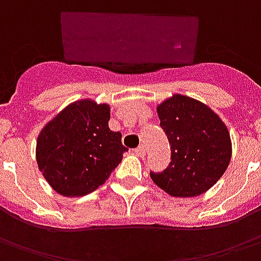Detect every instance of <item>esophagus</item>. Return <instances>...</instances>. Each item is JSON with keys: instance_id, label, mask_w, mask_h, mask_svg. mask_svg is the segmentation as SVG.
<instances>
[{"instance_id": "esophagus-1", "label": "esophagus", "mask_w": 261, "mask_h": 261, "mask_svg": "<svg viewBox=\"0 0 261 261\" xmlns=\"http://www.w3.org/2000/svg\"><path fill=\"white\" fill-rule=\"evenodd\" d=\"M135 153L138 154L139 157H144V154H146V150H144L143 144H140L139 147H136V149H135Z\"/></svg>"}]
</instances>
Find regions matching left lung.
I'll return each instance as SVG.
<instances>
[{
  "mask_svg": "<svg viewBox=\"0 0 261 261\" xmlns=\"http://www.w3.org/2000/svg\"><path fill=\"white\" fill-rule=\"evenodd\" d=\"M157 112L170 142L171 163L163 172L150 171L151 179L175 197L204 193L231 161V138L225 123L206 104L182 94L167 98Z\"/></svg>",
  "mask_w": 261,
  "mask_h": 261,
  "instance_id": "left-lung-1",
  "label": "left lung"
}]
</instances>
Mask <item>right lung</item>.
<instances>
[{"mask_svg":"<svg viewBox=\"0 0 261 261\" xmlns=\"http://www.w3.org/2000/svg\"><path fill=\"white\" fill-rule=\"evenodd\" d=\"M110 106L91 100L65 107L41 129L36 159L57 193L85 196L102 185L128 151L122 135L108 128Z\"/></svg>","mask_w":261,"mask_h":261,"instance_id":"1","label":"right lung"}]
</instances>
